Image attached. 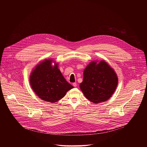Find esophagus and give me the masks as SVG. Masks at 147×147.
Segmentation results:
<instances>
[{
    "mask_svg": "<svg viewBox=\"0 0 147 147\" xmlns=\"http://www.w3.org/2000/svg\"><path fill=\"white\" fill-rule=\"evenodd\" d=\"M72 85H73L74 87H76V86H77V84H76V83H74L72 84Z\"/></svg>",
    "mask_w": 147,
    "mask_h": 147,
    "instance_id": "1",
    "label": "esophagus"
}]
</instances>
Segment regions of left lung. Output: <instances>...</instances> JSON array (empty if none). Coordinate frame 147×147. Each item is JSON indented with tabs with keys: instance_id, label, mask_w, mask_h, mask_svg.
<instances>
[{
	"instance_id": "obj_1",
	"label": "left lung",
	"mask_w": 147,
	"mask_h": 147,
	"mask_svg": "<svg viewBox=\"0 0 147 147\" xmlns=\"http://www.w3.org/2000/svg\"><path fill=\"white\" fill-rule=\"evenodd\" d=\"M117 84V75L107 63L92 62L84 69L80 88L88 100L98 104L111 97Z\"/></svg>"
}]
</instances>
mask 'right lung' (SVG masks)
<instances>
[{"mask_svg": "<svg viewBox=\"0 0 147 147\" xmlns=\"http://www.w3.org/2000/svg\"><path fill=\"white\" fill-rule=\"evenodd\" d=\"M51 59L45 60L38 64L30 76L33 90L42 100L55 102L65 95L74 86L68 83L58 68V64L53 67Z\"/></svg>", "mask_w": 147, "mask_h": 147, "instance_id": "add662e5", "label": "right lung"}]
</instances>
